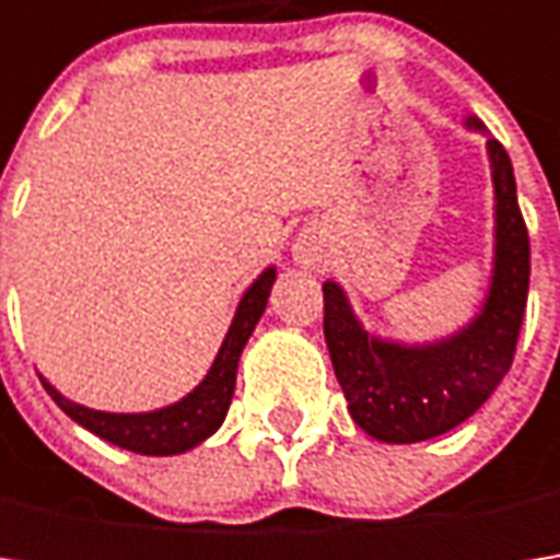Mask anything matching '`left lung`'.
I'll return each instance as SVG.
<instances>
[{
  "mask_svg": "<svg viewBox=\"0 0 560 560\" xmlns=\"http://www.w3.org/2000/svg\"><path fill=\"white\" fill-rule=\"evenodd\" d=\"M467 127L483 130L477 118ZM486 133V130H483ZM495 186V258L480 314L458 334L405 346L371 336L346 290L324 283V336L358 427L380 442H423L470 418L508 374L527 312L529 236L505 145L486 140Z\"/></svg>",
  "mask_w": 560,
  "mask_h": 560,
  "instance_id": "left-lung-1",
  "label": "left lung"
}]
</instances>
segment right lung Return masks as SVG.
Wrapping results in <instances>:
<instances>
[{"label": "right lung", "mask_w": 560, "mask_h": 560, "mask_svg": "<svg viewBox=\"0 0 560 560\" xmlns=\"http://www.w3.org/2000/svg\"><path fill=\"white\" fill-rule=\"evenodd\" d=\"M277 280V270L268 268L240 299V308L233 314V324L226 330L224 342L218 349V358L211 364V371L205 380L186 393L180 401L159 408V411H142V415H115V411H93L86 405H77L71 398H65L55 389L49 380H43L46 393L55 398V405L77 420L80 427H86L90 433H96L98 440L120 445L127 452L137 455H180L196 448L205 442L226 418L230 398L236 389V368L240 355L246 349L248 336L255 330L258 317L265 314L270 287Z\"/></svg>", "instance_id": "1"}]
</instances>
